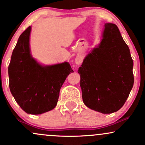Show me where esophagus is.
I'll return each instance as SVG.
<instances>
[{"instance_id": "34e87169", "label": "esophagus", "mask_w": 145, "mask_h": 145, "mask_svg": "<svg viewBox=\"0 0 145 145\" xmlns=\"http://www.w3.org/2000/svg\"><path fill=\"white\" fill-rule=\"evenodd\" d=\"M75 62H76V64L79 65H80L82 62V58L80 56H76V58L75 59Z\"/></svg>"}]
</instances>
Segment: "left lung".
<instances>
[{
  "instance_id": "8db88e82",
  "label": "left lung",
  "mask_w": 145,
  "mask_h": 145,
  "mask_svg": "<svg viewBox=\"0 0 145 145\" xmlns=\"http://www.w3.org/2000/svg\"><path fill=\"white\" fill-rule=\"evenodd\" d=\"M100 44L84 58L78 72L84 104L103 114L123 106L133 85V60L116 24L106 23Z\"/></svg>"
}]
</instances>
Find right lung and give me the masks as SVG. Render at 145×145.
I'll return each instance as SVG.
<instances>
[{
	"label": "right lung",
	"instance_id": "right-lung-1",
	"mask_svg": "<svg viewBox=\"0 0 145 145\" xmlns=\"http://www.w3.org/2000/svg\"><path fill=\"white\" fill-rule=\"evenodd\" d=\"M29 26L20 36L11 55L9 84L15 100L24 112L40 114L57 104L61 86L74 72L68 62L52 65L39 64L31 54Z\"/></svg>",
	"mask_w": 145,
	"mask_h": 145
}]
</instances>
